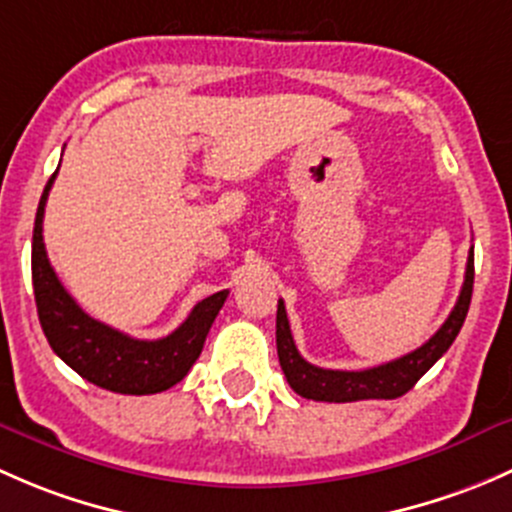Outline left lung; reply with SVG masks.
I'll return each instance as SVG.
<instances>
[{"mask_svg": "<svg viewBox=\"0 0 512 512\" xmlns=\"http://www.w3.org/2000/svg\"><path fill=\"white\" fill-rule=\"evenodd\" d=\"M473 293V249L468 251L466 263V278H463L461 295H458L456 305H453L451 315L446 323L436 330L429 342L416 347L409 355L399 357V360L387 362V365L370 367V370L347 372V370H323L300 357L298 347H295L291 325H288L286 305L278 300L276 313V347H278V362L286 374L288 384L295 394L313 402H360V399H397L407 394L409 389L424 377L426 372L434 367V362L444 355L456 340L458 330H461L463 320H466L468 305H471Z\"/></svg>", "mask_w": 512, "mask_h": 512, "instance_id": "8db88e82", "label": "left lung"}]
</instances>
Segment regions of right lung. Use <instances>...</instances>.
I'll return each instance as SVG.
<instances>
[{"instance_id": "1", "label": "right lung", "mask_w": 512, "mask_h": 512, "mask_svg": "<svg viewBox=\"0 0 512 512\" xmlns=\"http://www.w3.org/2000/svg\"><path fill=\"white\" fill-rule=\"evenodd\" d=\"M59 172V170H56ZM56 172L46 182L31 239V278L41 328L51 350L96 387L118 394H157L175 387L192 370L229 291H219L192 308L182 325L160 340H135L91 318L61 286L44 246V207Z\"/></svg>"}]
</instances>
